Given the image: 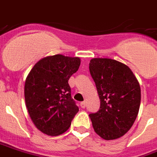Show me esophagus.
I'll return each instance as SVG.
<instances>
[{"label": "esophagus", "mask_w": 157, "mask_h": 157, "mask_svg": "<svg viewBox=\"0 0 157 157\" xmlns=\"http://www.w3.org/2000/svg\"><path fill=\"white\" fill-rule=\"evenodd\" d=\"M80 106H81V108H85V107H86V103L84 102V101H83V102H81L80 103Z\"/></svg>", "instance_id": "1"}]
</instances>
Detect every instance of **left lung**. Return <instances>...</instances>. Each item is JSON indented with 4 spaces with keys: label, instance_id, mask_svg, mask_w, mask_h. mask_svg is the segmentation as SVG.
<instances>
[{
    "label": "left lung",
    "instance_id": "8db88e82",
    "mask_svg": "<svg viewBox=\"0 0 157 157\" xmlns=\"http://www.w3.org/2000/svg\"><path fill=\"white\" fill-rule=\"evenodd\" d=\"M90 72L100 99L90 114L94 130L106 140L120 138L133 125L140 105V83L130 67L111 58H92Z\"/></svg>",
    "mask_w": 157,
    "mask_h": 157
}]
</instances>
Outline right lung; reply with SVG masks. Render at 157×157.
<instances>
[{"instance_id":"add662e5","label":"right lung","mask_w":157,"mask_h":157,"mask_svg":"<svg viewBox=\"0 0 157 157\" xmlns=\"http://www.w3.org/2000/svg\"><path fill=\"white\" fill-rule=\"evenodd\" d=\"M79 58L62 54L40 59L25 82L27 111L38 130L51 136L64 133L78 111L71 97L69 78L79 67Z\"/></svg>"}]
</instances>
